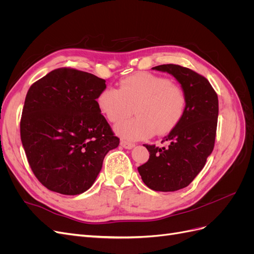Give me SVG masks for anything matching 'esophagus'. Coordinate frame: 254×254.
I'll use <instances>...</instances> for the list:
<instances>
[{
    "label": "esophagus",
    "instance_id": "obj_1",
    "mask_svg": "<svg viewBox=\"0 0 254 254\" xmlns=\"http://www.w3.org/2000/svg\"><path fill=\"white\" fill-rule=\"evenodd\" d=\"M121 146L125 149H132L135 145L133 143H130L127 141H121Z\"/></svg>",
    "mask_w": 254,
    "mask_h": 254
}]
</instances>
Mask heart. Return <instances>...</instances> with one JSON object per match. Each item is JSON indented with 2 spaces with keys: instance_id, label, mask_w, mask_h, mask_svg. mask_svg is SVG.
<instances>
[{
  "instance_id": "heart-1",
  "label": "heart",
  "mask_w": 254,
  "mask_h": 254,
  "mask_svg": "<svg viewBox=\"0 0 254 254\" xmlns=\"http://www.w3.org/2000/svg\"><path fill=\"white\" fill-rule=\"evenodd\" d=\"M187 104V94L180 86L147 72L128 76L119 90L107 88L97 97L99 110L111 123L130 117L134 109L135 118L114 128L118 135L129 141L172 131L186 113Z\"/></svg>"
}]
</instances>
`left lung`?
<instances>
[{
  "instance_id": "obj_1",
  "label": "left lung",
  "mask_w": 254,
  "mask_h": 254,
  "mask_svg": "<svg viewBox=\"0 0 254 254\" xmlns=\"http://www.w3.org/2000/svg\"><path fill=\"white\" fill-rule=\"evenodd\" d=\"M152 70L171 74L181 84L188 98L182 120L164 141L166 147L144 145L149 159L137 167L143 182L157 191L187 188L201 172L214 148L218 118V97L211 83L190 68L161 64Z\"/></svg>"
}]
</instances>
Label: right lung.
Returning <instances> with one entry per match:
<instances>
[{"instance_id": "right-lung-1", "label": "right lung", "mask_w": 254, "mask_h": 254, "mask_svg": "<svg viewBox=\"0 0 254 254\" xmlns=\"http://www.w3.org/2000/svg\"><path fill=\"white\" fill-rule=\"evenodd\" d=\"M106 80L74 68H57L29 88L20 124L33 173L50 190L79 195L89 190L120 139L98 108Z\"/></svg>"}]
</instances>
